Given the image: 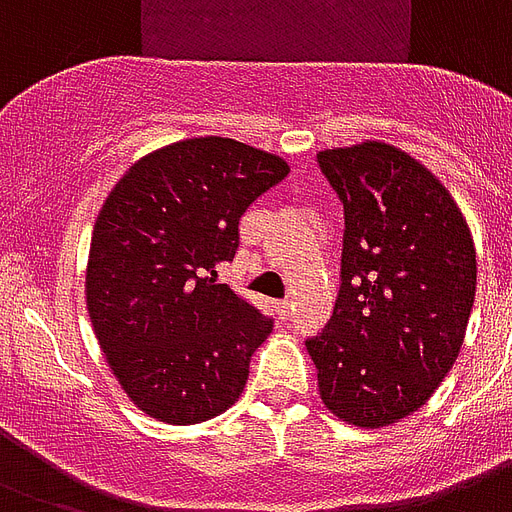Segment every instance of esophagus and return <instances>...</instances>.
<instances>
[{
  "label": "esophagus",
  "instance_id": "34e87169",
  "mask_svg": "<svg viewBox=\"0 0 512 512\" xmlns=\"http://www.w3.org/2000/svg\"><path fill=\"white\" fill-rule=\"evenodd\" d=\"M275 312L277 315H280V318H288V312H291V301L288 299H280V301H275Z\"/></svg>",
  "mask_w": 512,
  "mask_h": 512
}]
</instances>
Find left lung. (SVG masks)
<instances>
[{
	"mask_svg": "<svg viewBox=\"0 0 512 512\" xmlns=\"http://www.w3.org/2000/svg\"><path fill=\"white\" fill-rule=\"evenodd\" d=\"M344 205L342 288L307 339L320 398L347 425H395L454 366L475 301V245L451 192L398 146L326 149Z\"/></svg>",
	"mask_w": 512,
	"mask_h": 512,
	"instance_id": "1",
	"label": "left lung"
}]
</instances>
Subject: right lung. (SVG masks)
<instances>
[{
  "label": "right lung",
  "instance_id": "add662e5",
  "mask_svg": "<svg viewBox=\"0 0 512 512\" xmlns=\"http://www.w3.org/2000/svg\"><path fill=\"white\" fill-rule=\"evenodd\" d=\"M288 162L235 138H186L133 162L98 213L85 299L117 382L168 425L219 417L243 392L272 331L216 283L240 245V216Z\"/></svg>",
  "mask_w": 512,
  "mask_h": 512
}]
</instances>
